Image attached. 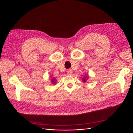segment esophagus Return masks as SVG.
<instances>
[{
    "instance_id": "esophagus-1",
    "label": "esophagus",
    "mask_w": 133,
    "mask_h": 133,
    "mask_svg": "<svg viewBox=\"0 0 133 133\" xmlns=\"http://www.w3.org/2000/svg\"><path fill=\"white\" fill-rule=\"evenodd\" d=\"M67 73H68V74L69 75H71L72 74L73 71H72V70H71V69H68V71H67Z\"/></svg>"
}]
</instances>
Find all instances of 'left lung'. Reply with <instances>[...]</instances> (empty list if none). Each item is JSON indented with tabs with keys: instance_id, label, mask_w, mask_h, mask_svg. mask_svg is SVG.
<instances>
[{
	"instance_id": "left-lung-1",
	"label": "left lung",
	"mask_w": 133,
	"mask_h": 133,
	"mask_svg": "<svg viewBox=\"0 0 133 133\" xmlns=\"http://www.w3.org/2000/svg\"><path fill=\"white\" fill-rule=\"evenodd\" d=\"M86 78L85 77V78H84V79H83V81H84V82H85V81H86Z\"/></svg>"
}]
</instances>
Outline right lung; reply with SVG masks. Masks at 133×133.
<instances>
[{"instance_id": "obj_1", "label": "right lung", "mask_w": 133, "mask_h": 133, "mask_svg": "<svg viewBox=\"0 0 133 133\" xmlns=\"http://www.w3.org/2000/svg\"><path fill=\"white\" fill-rule=\"evenodd\" d=\"M55 78H53L52 79V83H55Z\"/></svg>"}]
</instances>
